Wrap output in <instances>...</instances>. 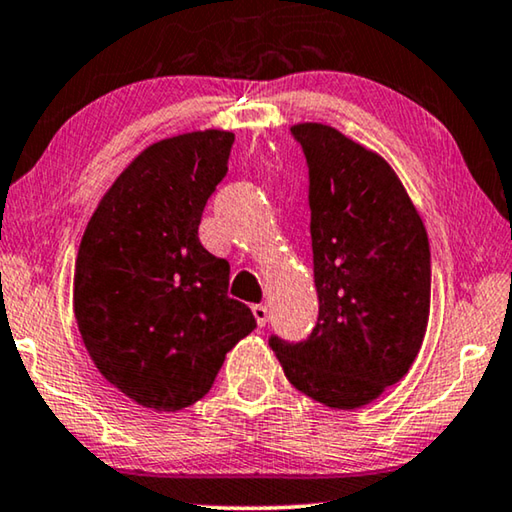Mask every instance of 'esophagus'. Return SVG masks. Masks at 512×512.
<instances>
[{
    "label": "esophagus",
    "mask_w": 512,
    "mask_h": 512,
    "mask_svg": "<svg viewBox=\"0 0 512 512\" xmlns=\"http://www.w3.org/2000/svg\"><path fill=\"white\" fill-rule=\"evenodd\" d=\"M253 315H255V319H257V326L259 329H262V326H266V322H269V308H266V305H253Z\"/></svg>",
    "instance_id": "esophagus-1"
}]
</instances>
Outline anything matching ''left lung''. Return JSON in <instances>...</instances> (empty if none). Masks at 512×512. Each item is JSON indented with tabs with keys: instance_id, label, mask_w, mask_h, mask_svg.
Returning <instances> with one entry per match:
<instances>
[{
	"instance_id": "8db88e82",
	"label": "left lung",
	"mask_w": 512,
	"mask_h": 512,
	"mask_svg": "<svg viewBox=\"0 0 512 512\" xmlns=\"http://www.w3.org/2000/svg\"><path fill=\"white\" fill-rule=\"evenodd\" d=\"M310 170L319 317L296 345L269 340L296 391L358 409L407 375L430 317V241L388 160L333 126H292Z\"/></svg>"
}]
</instances>
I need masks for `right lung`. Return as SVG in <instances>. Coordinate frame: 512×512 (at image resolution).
I'll list each match as a JSON object with an SVG mask.
<instances>
[{"mask_svg": "<svg viewBox=\"0 0 512 512\" xmlns=\"http://www.w3.org/2000/svg\"><path fill=\"white\" fill-rule=\"evenodd\" d=\"M232 144L234 133L218 128L149 144L82 234L73 276L82 342L98 372L147 409L202 400L225 354L257 326L227 296L230 264L197 236Z\"/></svg>", "mask_w": 512, "mask_h": 512, "instance_id": "obj_1", "label": "right lung"}]
</instances>
